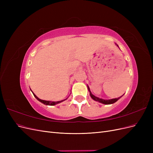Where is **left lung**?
Masks as SVG:
<instances>
[{"label":"left lung","instance_id":"obj_1","mask_svg":"<svg viewBox=\"0 0 153 153\" xmlns=\"http://www.w3.org/2000/svg\"><path fill=\"white\" fill-rule=\"evenodd\" d=\"M117 47H119V46L117 45ZM89 92H90V96L91 98L93 99L94 100L96 101H98V102L101 103H103V104H105V105H110V104H112V103H114L115 102H116V101L121 98V97H119V98H114V99H112V100H103V99H101V98H98V97H96L95 96H94L93 94H92L91 93V92L90 91V90L89 89Z\"/></svg>","mask_w":153,"mask_h":153}]
</instances>
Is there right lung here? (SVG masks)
Here are the masks:
<instances>
[{"label":"right lung","mask_w":153,"mask_h":153,"mask_svg":"<svg viewBox=\"0 0 153 153\" xmlns=\"http://www.w3.org/2000/svg\"><path fill=\"white\" fill-rule=\"evenodd\" d=\"M33 94H34V97L35 98L38 100V101H39L40 102H41L42 103H43V104H45V105H51V106H53V105H57V104H58V103H61V102H62L63 101H64V100H62V101H45V100H41V99H39V98H38V97H37L34 93H33Z\"/></svg>","instance_id":"1"}]
</instances>
